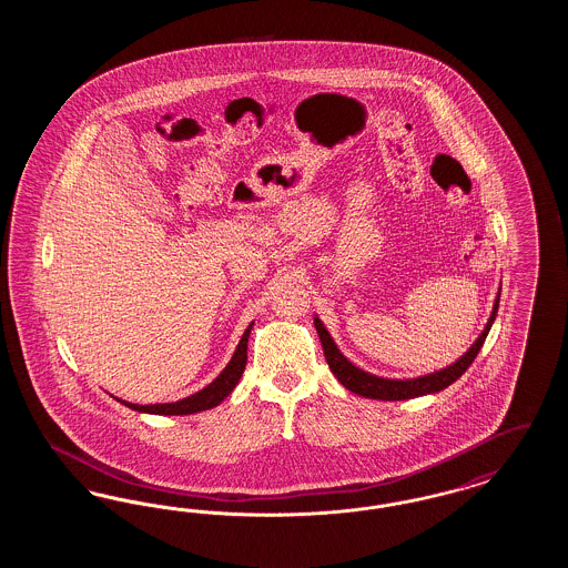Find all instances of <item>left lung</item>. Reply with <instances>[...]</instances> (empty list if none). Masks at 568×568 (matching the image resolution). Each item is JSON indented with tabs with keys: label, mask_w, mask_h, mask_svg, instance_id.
Masks as SVG:
<instances>
[{
	"label": "left lung",
	"mask_w": 568,
	"mask_h": 568,
	"mask_svg": "<svg viewBox=\"0 0 568 568\" xmlns=\"http://www.w3.org/2000/svg\"><path fill=\"white\" fill-rule=\"evenodd\" d=\"M498 302H500V294L494 300V308H491V315L487 320L484 332L470 345L468 352L456 359L452 366L417 378H383L371 375V373L357 368L341 353L320 317H315V327H317L320 341L324 345L325 362H327L329 371L349 392L357 396H364V398H373V400H408V398H417V396H426V394H436V392L449 387L456 378L462 377L468 371V366L475 362L477 353L481 352V347L486 343L487 332L498 313Z\"/></svg>",
	"instance_id": "left-lung-1"
}]
</instances>
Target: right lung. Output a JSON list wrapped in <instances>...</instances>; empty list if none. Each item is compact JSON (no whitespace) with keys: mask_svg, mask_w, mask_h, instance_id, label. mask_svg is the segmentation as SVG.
<instances>
[{"mask_svg":"<svg viewBox=\"0 0 568 568\" xmlns=\"http://www.w3.org/2000/svg\"><path fill=\"white\" fill-rule=\"evenodd\" d=\"M251 327H253V324L244 329L243 338H241L236 352L232 355L230 364L204 389L191 394V396L183 398V400L163 403V405H132V403H125V400H119V398L116 400L121 405L134 408L138 413H151V415H191V413L209 410L213 406L221 405L232 394V389L239 385V381L243 377L244 366H246V343H248Z\"/></svg>","mask_w":568,"mask_h":568,"instance_id":"obj_1","label":"right lung"}]
</instances>
